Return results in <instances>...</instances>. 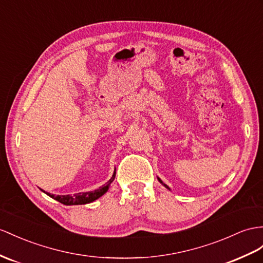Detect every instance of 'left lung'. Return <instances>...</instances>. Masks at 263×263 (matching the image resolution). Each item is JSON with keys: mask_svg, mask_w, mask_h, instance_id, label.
<instances>
[{"mask_svg": "<svg viewBox=\"0 0 263 263\" xmlns=\"http://www.w3.org/2000/svg\"><path fill=\"white\" fill-rule=\"evenodd\" d=\"M158 180H159V182H160V183H161V184H162V185H163V186H165V187H166V189H167V190H171V189H170V187H169V186H167V185H166V184H165V183H163V181H162V180H161V179H160V178H159V177H158Z\"/></svg>", "mask_w": 263, "mask_h": 263, "instance_id": "left-lung-1", "label": "left lung"}]
</instances>
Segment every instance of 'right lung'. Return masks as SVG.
Wrapping results in <instances>:
<instances>
[{
  "instance_id": "add662e5",
  "label": "right lung",
  "mask_w": 263,
  "mask_h": 263,
  "mask_svg": "<svg viewBox=\"0 0 263 263\" xmlns=\"http://www.w3.org/2000/svg\"><path fill=\"white\" fill-rule=\"evenodd\" d=\"M114 178H116V172L113 173V176L109 180V182H107L104 185H102L101 187H99V189L94 190V191H89V192H80V193H77V194H73V196H71V194H65V196H54V194L45 192L43 190L42 191L48 194V196L51 197L52 199H54V200L59 201L60 203L65 204V205L86 204V203H91V202L96 201L100 197H102L105 192H107L111 183L113 182Z\"/></svg>"
}]
</instances>
